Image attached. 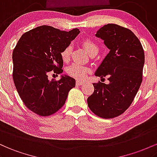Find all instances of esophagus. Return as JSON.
Instances as JSON below:
<instances>
[{
  "mask_svg": "<svg viewBox=\"0 0 157 157\" xmlns=\"http://www.w3.org/2000/svg\"><path fill=\"white\" fill-rule=\"evenodd\" d=\"M84 84V82H82V81H76V85L80 86Z\"/></svg>",
  "mask_w": 157,
  "mask_h": 157,
  "instance_id": "obj_1",
  "label": "esophagus"
}]
</instances>
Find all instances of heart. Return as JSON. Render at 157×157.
Instances as JSON below:
<instances>
[{
    "mask_svg": "<svg viewBox=\"0 0 157 157\" xmlns=\"http://www.w3.org/2000/svg\"><path fill=\"white\" fill-rule=\"evenodd\" d=\"M82 46L84 47L88 53L91 56H95L98 51V45L93 41L92 40L88 39V38H84L82 40ZM72 52H73V47L71 45L67 46L61 52V57L64 62L67 63L70 60L71 58ZM67 74L70 76L73 77L75 79L82 80L85 78L87 73L90 72V69L87 67H84L83 65L78 64H73L67 70Z\"/></svg>",
    "mask_w": 157,
    "mask_h": 157,
    "instance_id": "1",
    "label": "heart"
}]
</instances>
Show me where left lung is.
<instances>
[{"label":"left lung","instance_id":"8db88e82","mask_svg":"<svg viewBox=\"0 0 157 157\" xmlns=\"http://www.w3.org/2000/svg\"><path fill=\"white\" fill-rule=\"evenodd\" d=\"M96 36L104 40L110 52L95 75L108 76L110 83H93L94 92L87 105L98 117L112 119L122 114L134 99L142 84L145 53L134 33L117 24L102 26Z\"/></svg>","mask_w":157,"mask_h":157}]
</instances>
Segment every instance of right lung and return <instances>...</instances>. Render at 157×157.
<instances>
[{"mask_svg": "<svg viewBox=\"0 0 157 157\" xmlns=\"http://www.w3.org/2000/svg\"><path fill=\"white\" fill-rule=\"evenodd\" d=\"M80 33L78 29L61 31L50 26H40L26 32L12 52L14 83L28 109L41 117L55 113L63 107L75 80L61 75L50 81V72H63L61 52Z\"/></svg>", "mask_w": 157, "mask_h": 157, "instance_id": "add662e5", "label": "right lung"}]
</instances>
